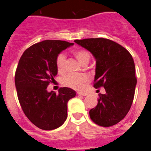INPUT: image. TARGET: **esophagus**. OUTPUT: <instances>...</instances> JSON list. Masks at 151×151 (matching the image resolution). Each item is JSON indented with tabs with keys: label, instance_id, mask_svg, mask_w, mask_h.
Listing matches in <instances>:
<instances>
[{
	"label": "esophagus",
	"instance_id": "esophagus-1",
	"mask_svg": "<svg viewBox=\"0 0 151 151\" xmlns=\"http://www.w3.org/2000/svg\"><path fill=\"white\" fill-rule=\"evenodd\" d=\"M77 94H79V95H82V96L88 95L87 93H85V92H77Z\"/></svg>",
	"mask_w": 151,
	"mask_h": 151
}]
</instances>
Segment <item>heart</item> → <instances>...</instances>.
Listing matches in <instances>:
<instances>
[{"label": "heart", "mask_w": 151, "mask_h": 151, "mask_svg": "<svg viewBox=\"0 0 151 151\" xmlns=\"http://www.w3.org/2000/svg\"><path fill=\"white\" fill-rule=\"evenodd\" d=\"M73 55L82 65L87 64L91 59V54L84 49H78L73 52ZM66 56L60 54L56 60V66L59 73H63L66 69ZM89 81V77L86 74H69L64 77L63 84L66 87L71 88L75 90H82Z\"/></svg>", "instance_id": "obj_1"}]
</instances>
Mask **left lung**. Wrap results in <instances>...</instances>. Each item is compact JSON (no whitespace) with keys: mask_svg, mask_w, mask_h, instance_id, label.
<instances>
[{"mask_svg":"<svg viewBox=\"0 0 151 151\" xmlns=\"http://www.w3.org/2000/svg\"><path fill=\"white\" fill-rule=\"evenodd\" d=\"M75 42L88 50L96 59L94 87H104L97 104L89 111L93 122L110 127L120 122L130 110L137 78L131 54L125 47L107 38H86Z\"/></svg>","mask_w":151,"mask_h":151,"instance_id":"left-lung-1","label":"left lung"}]
</instances>
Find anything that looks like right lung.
Returning a JSON list of instances; mask_svg holds the SVG:
<instances>
[{
	"label": "right lung",
	"instance_id": "1",
	"mask_svg": "<svg viewBox=\"0 0 151 151\" xmlns=\"http://www.w3.org/2000/svg\"><path fill=\"white\" fill-rule=\"evenodd\" d=\"M65 41L46 40L26 49L19 61L15 73L17 97L25 115L43 130L60 127L67 118V103L76 96L69 88L59 93L47 88L57 74L56 60L62 50L73 45Z\"/></svg>",
	"mask_w": 151,
	"mask_h": 151
}]
</instances>
